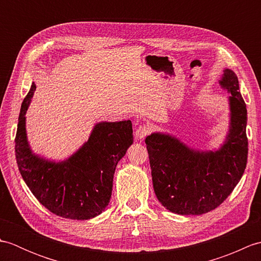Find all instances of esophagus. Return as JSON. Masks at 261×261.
I'll use <instances>...</instances> for the list:
<instances>
[{
	"label": "esophagus",
	"instance_id": "34e87169",
	"mask_svg": "<svg viewBox=\"0 0 261 261\" xmlns=\"http://www.w3.org/2000/svg\"><path fill=\"white\" fill-rule=\"evenodd\" d=\"M149 132H150V127H149L148 125L142 124V125H140V126H138L136 132H135L136 139H138V140L145 139V137L149 134Z\"/></svg>",
	"mask_w": 261,
	"mask_h": 261
}]
</instances>
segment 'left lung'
Returning <instances> with one entry per match:
<instances>
[{
	"mask_svg": "<svg viewBox=\"0 0 261 261\" xmlns=\"http://www.w3.org/2000/svg\"><path fill=\"white\" fill-rule=\"evenodd\" d=\"M220 86L230 93V125L216 150H199L173 135L153 132L146 138L153 191L168 211L201 215L224 202L245 173L248 158L247 107L233 70L223 69Z\"/></svg>",
	"mask_w": 261,
	"mask_h": 261,
	"instance_id": "8db88e82",
	"label": "left lung"
}]
</instances>
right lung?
Returning <instances> with one entry per match:
<instances>
[{
    "label": "right lung",
    "instance_id": "1",
    "mask_svg": "<svg viewBox=\"0 0 261 261\" xmlns=\"http://www.w3.org/2000/svg\"><path fill=\"white\" fill-rule=\"evenodd\" d=\"M36 84L22 102L15 136V158L22 178L33 195L51 213L65 219L90 220L110 203L115 167L134 143L130 120L102 121L90 138L65 160L36 154L28 141L25 113Z\"/></svg>",
    "mask_w": 261,
    "mask_h": 261
}]
</instances>
